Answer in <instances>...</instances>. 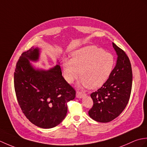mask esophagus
Segmentation results:
<instances>
[{"mask_svg":"<svg viewBox=\"0 0 147 147\" xmlns=\"http://www.w3.org/2000/svg\"><path fill=\"white\" fill-rule=\"evenodd\" d=\"M85 95H86V94H85V93L82 92H79V91L76 92V97L77 98H81L83 97V96H85Z\"/></svg>","mask_w":147,"mask_h":147,"instance_id":"1","label":"esophagus"}]
</instances>
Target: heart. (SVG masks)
<instances>
[{
	"label": "heart",
	"instance_id": "b5f03b06",
	"mask_svg": "<svg viewBox=\"0 0 147 147\" xmlns=\"http://www.w3.org/2000/svg\"><path fill=\"white\" fill-rule=\"evenodd\" d=\"M115 64L114 55L95 45L84 47L72 54L63 63L65 79L73 82L79 76L81 83L90 89L97 88L110 76Z\"/></svg>",
	"mask_w": 147,
	"mask_h": 147
}]
</instances>
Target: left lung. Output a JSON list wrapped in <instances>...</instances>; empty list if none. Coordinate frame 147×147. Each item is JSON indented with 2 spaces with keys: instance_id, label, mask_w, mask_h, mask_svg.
I'll list each match as a JSON object with an SVG mask.
<instances>
[{
  "instance_id": "8db88e82",
  "label": "left lung",
  "mask_w": 147,
  "mask_h": 147,
  "mask_svg": "<svg viewBox=\"0 0 147 147\" xmlns=\"http://www.w3.org/2000/svg\"><path fill=\"white\" fill-rule=\"evenodd\" d=\"M117 55L116 65L103 86L91 93L93 105L88 111L90 117L100 123H108L119 115L130 98L133 74L129 59L123 50L114 43Z\"/></svg>"
}]
</instances>
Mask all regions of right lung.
<instances>
[{
	"label": "right lung",
	"mask_w": 147,
	"mask_h": 147,
	"mask_svg": "<svg viewBox=\"0 0 147 147\" xmlns=\"http://www.w3.org/2000/svg\"><path fill=\"white\" fill-rule=\"evenodd\" d=\"M40 49L32 47L23 52L16 65L14 83L18 102L31 123L42 128L60 124L67 112V103L76 91L64 80L59 65L49 70L35 69L30 61H37Z\"/></svg>",
	"instance_id": "add662e5"
}]
</instances>
